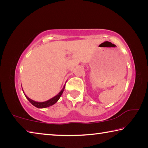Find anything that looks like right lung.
Returning <instances> with one entry per match:
<instances>
[{"instance_id":"1","label":"right lung","mask_w":148,"mask_h":148,"mask_svg":"<svg viewBox=\"0 0 148 148\" xmlns=\"http://www.w3.org/2000/svg\"><path fill=\"white\" fill-rule=\"evenodd\" d=\"M64 87H65V85L64 86V87H62V89H61V91H60L58 94L56 96L53 97V98L50 99L49 100H47L46 101H44V102H36V101H34L33 100L31 99L30 98H29L27 96V95L24 93V91H23V93L25 95V96L26 97V98L28 99V101L31 102V103L35 107L38 108H47V107H49V106H51L52 105H53L54 104H56V102L59 101V99H60V97L62 94V92L64 91ZM23 89V88H22Z\"/></svg>"}]
</instances>
